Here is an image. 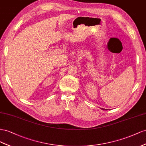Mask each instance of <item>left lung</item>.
Instances as JSON below:
<instances>
[{
	"label": "left lung",
	"instance_id": "left-lung-1",
	"mask_svg": "<svg viewBox=\"0 0 146 146\" xmlns=\"http://www.w3.org/2000/svg\"><path fill=\"white\" fill-rule=\"evenodd\" d=\"M101 109H102V110H106L105 109H103V108H101Z\"/></svg>",
	"mask_w": 146,
	"mask_h": 146
}]
</instances>
